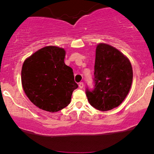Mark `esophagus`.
I'll return each instance as SVG.
<instances>
[{"mask_svg":"<svg viewBox=\"0 0 154 154\" xmlns=\"http://www.w3.org/2000/svg\"><path fill=\"white\" fill-rule=\"evenodd\" d=\"M79 88H82L83 87H84V83L79 82Z\"/></svg>","mask_w":154,"mask_h":154,"instance_id":"34e87169","label":"esophagus"}]
</instances>
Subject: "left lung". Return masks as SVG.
I'll list each match as a JSON object with an SVG mask.
<instances>
[{
    "instance_id": "8db88e82",
    "label": "left lung",
    "mask_w": 154,
    "mask_h": 154,
    "mask_svg": "<svg viewBox=\"0 0 154 154\" xmlns=\"http://www.w3.org/2000/svg\"><path fill=\"white\" fill-rule=\"evenodd\" d=\"M94 89H86L92 106L106 111L119 106L128 95L132 82L131 63L119 50L99 43L95 50Z\"/></svg>"
}]
</instances>
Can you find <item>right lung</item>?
<instances>
[{
  "instance_id": "1",
  "label": "right lung",
  "mask_w": 154,
  "mask_h": 154,
  "mask_svg": "<svg viewBox=\"0 0 154 154\" xmlns=\"http://www.w3.org/2000/svg\"><path fill=\"white\" fill-rule=\"evenodd\" d=\"M66 51L50 45L37 51L23 63L22 85L30 101L39 109L56 112L71 101L78 88L73 70L64 63Z\"/></svg>"
}]
</instances>
